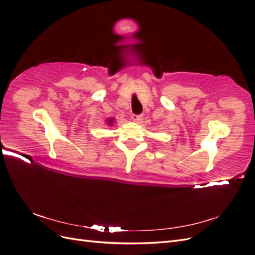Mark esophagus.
Returning a JSON list of instances; mask_svg holds the SVG:
<instances>
[{"instance_id":"obj_1","label":"esophagus","mask_w":255,"mask_h":255,"mask_svg":"<svg viewBox=\"0 0 255 255\" xmlns=\"http://www.w3.org/2000/svg\"><path fill=\"white\" fill-rule=\"evenodd\" d=\"M141 118H142V116L141 115H132V119L135 121V122H139L140 120H141Z\"/></svg>"}]
</instances>
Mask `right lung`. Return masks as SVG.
I'll list each match as a JSON object with an SVG mask.
<instances>
[{"instance_id":"obj_1","label":"right lung","mask_w":255,"mask_h":255,"mask_svg":"<svg viewBox=\"0 0 255 255\" xmlns=\"http://www.w3.org/2000/svg\"><path fill=\"white\" fill-rule=\"evenodd\" d=\"M107 123H109V125H110V126H112V125H113V123H114V119H113V118H110L109 120H107Z\"/></svg>"}]
</instances>
